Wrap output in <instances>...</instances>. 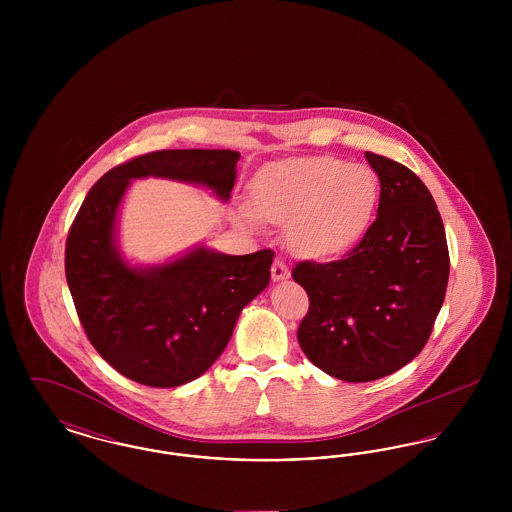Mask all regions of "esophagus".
Instances as JSON below:
<instances>
[{"label":"esophagus","mask_w":512,"mask_h":512,"mask_svg":"<svg viewBox=\"0 0 512 512\" xmlns=\"http://www.w3.org/2000/svg\"><path fill=\"white\" fill-rule=\"evenodd\" d=\"M270 274H272V280H274V282L288 280V278H290V268L286 267V263H284L282 259H276L274 265L270 268Z\"/></svg>","instance_id":"1"}]
</instances>
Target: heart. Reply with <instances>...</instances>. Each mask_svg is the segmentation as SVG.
I'll use <instances>...</instances> for the list:
<instances>
[{
	"label": "heart",
	"mask_w": 512,
	"mask_h": 512,
	"mask_svg": "<svg viewBox=\"0 0 512 512\" xmlns=\"http://www.w3.org/2000/svg\"><path fill=\"white\" fill-rule=\"evenodd\" d=\"M376 174L330 155L299 157L259 172L240 220L286 224V238L303 257H340L363 240L378 205Z\"/></svg>",
	"instance_id": "heart-1"
}]
</instances>
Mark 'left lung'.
Instances as JSON below:
<instances>
[{"label":"left lung","instance_id":"obj_1","mask_svg":"<svg viewBox=\"0 0 512 512\" xmlns=\"http://www.w3.org/2000/svg\"><path fill=\"white\" fill-rule=\"evenodd\" d=\"M380 178L378 217L345 259L303 261L293 280L309 295L297 341L343 382H372L422 351L449 280L438 205L424 182L388 157L365 153Z\"/></svg>","mask_w":512,"mask_h":512}]
</instances>
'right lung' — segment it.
Wrapping results in <instances>:
<instances>
[{
    "instance_id": "right-lung-1",
    "label": "right lung",
    "mask_w": 512,
    "mask_h": 512,
    "mask_svg": "<svg viewBox=\"0 0 512 512\" xmlns=\"http://www.w3.org/2000/svg\"><path fill=\"white\" fill-rule=\"evenodd\" d=\"M238 161L228 149L147 153L103 174L74 219L65 274L76 313L99 355L138 384L176 388L205 374L267 288L274 251L226 255L197 244L165 263H132L119 244L124 195L134 180L165 178L226 203Z\"/></svg>"
}]
</instances>
